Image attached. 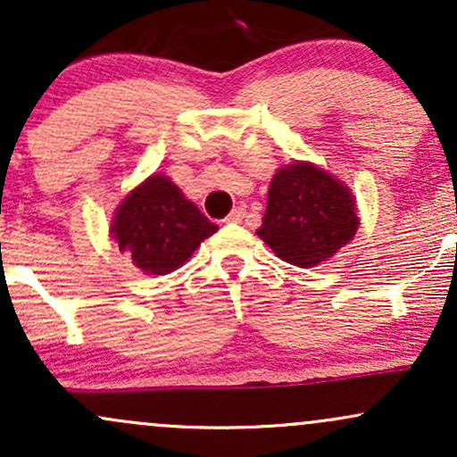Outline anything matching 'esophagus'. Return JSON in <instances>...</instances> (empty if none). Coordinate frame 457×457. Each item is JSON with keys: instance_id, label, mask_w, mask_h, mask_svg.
<instances>
[{"instance_id": "1", "label": "esophagus", "mask_w": 457, "mask_h": 457, "mask_svg": "<svg viewBox=\"0 0 457 457\" xmlns=\"http://www.w3.org/2000/svg\"><path fill=\"white\" fill-rule=\"evenodd\" d=\"M243 219H245V208L238 206V208H234V211L229 212L228 217H225V221H228V223H240Z\"/></svg>"}]
</instances>
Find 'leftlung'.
<instances>
[{"label":"left lung","mask_w":457,"mask_h":457,"mask_svg":"<svg viewBox=\"0 0 457 457\" xmlns=\"http://www.w3.org/2000/svg\"><path fill=\"white\" fill-rule=\"evenodd\" d=\"M359 228L353 195L312 162L275 174L258 236L283 262L312 269L353 240Z\"/></svg>","instance_id":"obj_1"}]
</instances>
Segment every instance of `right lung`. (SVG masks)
Returning <instances> with one entry per match:
<instances>
[{"instance_id": "1", "label": "right lung", "mask_w": 457, "mask_h": 457, "mask_svg": "<svg viewBox=\"0 0 457 457\" xmlns=\"http://www.w3.org/2000/svg\"><path fill=\"white\" fill-rule=\"evenodd\" d=\"M214 232L217 225L165 176H150L135 188L118 208L112 225L120 251H129L135 266L148 275L176 270Z\"/></svg>"}]
</instances>
